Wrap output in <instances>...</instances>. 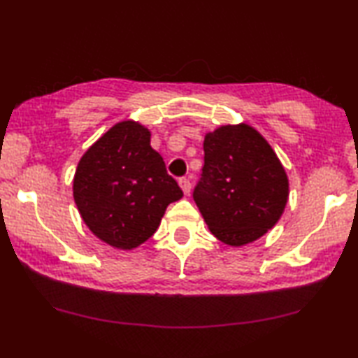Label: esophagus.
Here are the masks:
<instances>
[{
	"label": "esophagus",
	"instance_id": "1",
	"mask_svg": "<svg viewBox=\"0 0 358 358\" xmlns=\"http://www.w3.org/2000/svg\"><path fill=\"white\" fill-rule=\"evenodd\" d=\"M178 184H180L181 190L184 192V194H189V193H190L192 184H190V181H189L187 178H180V180H178Z\"/></svg>",
	"mask_w": 358,
	"mask_h": 358
}]
</instances>
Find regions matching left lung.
Listing matches in <instances>:
<instances>
[{
    "instance_id": "1",
    "label": "left lung",
    "mask_w": 358,
    "mask_h": 358,
    "mask_svg": "<svg viewBox=\"0 0 358 358\" xmlns=\"http://www.w3.org/2000/svg\"><path fill=\"white\" fill-rule=\"evenodd\" d=\"M205 165L193 199L212 234L228 245L253 243L275 227L288 201L285 169L248 124L206 133Z\"/></svg>"
}]
</instances>
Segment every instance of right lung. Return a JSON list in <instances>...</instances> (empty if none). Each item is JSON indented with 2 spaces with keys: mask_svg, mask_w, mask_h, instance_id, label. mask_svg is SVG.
<instances>
[{
  "mask_svg": "<svg viewBox=\"0 0 358 358\" xmlns=\"http://www.w3.org/2000/svg\"><path fill=\"white\" fill-rule=\"evenodd\" d=\"M73 196L87 228L103 243L131 250L158 229L169 203L182 197L168 176L150 131L133 120L117 122L77 165Z\"/></svg>",
  "mask_w": 358,
  "mask_h": 358,
  "instance_id": "add662e5",
  "label": "right lung"
}]
</instances>
